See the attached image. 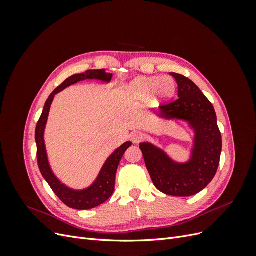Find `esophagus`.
<instances>
[{
  "mask_svg": "<svg viewBox=\"0 0 256 256\" xmlns=\"http://www.w3.org/2000/svg\"><path fill=\"white\" fill-rule=\"evenodd\" d=\"M143 138H144V134L142 132H140V131H132L130 134L131 141H132L134 143H138L140 141H142Z\"/></svg>",
  "mask_w": 256,
  "mask_h": 256,
  "instance_id": "34e87169",
  "label": "esophagus"
}]
</instances>
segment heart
<instances>
[{
  "label": "heart",
  "instance_id": "heart-1",
  "mask_svg": "<svg viewBox=\"0 0 256 256\" xmlns=\"http://www.w3.org/2000/svg\"><path fill=\"white\" fill-rule=\"evenodd\" d=\"M176 84L171 76H141L131 82L129 92L138 98L146 97L152 92V100L161 102L173 96Z\"/></svg>",
  "mask_w": 256,
  "mask_h": 256
}]
</instances>
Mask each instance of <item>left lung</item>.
<instances>
[{"instance_id": "obj_1", "label": "left lung", "mask_w": 256, "mask_h": 256, "mask_svg": "<svg viewBox=\"0 0 256 256\" xmlns=\"http://www.w3.org/2000/svg\"><path fill=\"white\" fill-rule=\"evenodd\" d=\"M178 85V98L159 108L158 115L166 120H182L196 132L191 158L177 164L158 147L141 143L144 161L159 191L173 196H194L212 180L219 166L222 138L212 102L184 76L171 72Z\"/></svg>"}]
</instances>
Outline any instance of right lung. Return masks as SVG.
Instances as JSON below:
<instances>
[{
  "mask_svg": "<svg viewBox=\"0 0 256 256\" xmlns=\"http://www.w3.org/2000/svg\"><path fill=\"white\" fill-rule=\"evenodd\" d=\"M86 79H96L104 82H110L112 79V74L106 72L104 69H94V70H86L84 74H74L72 76H69L68 79H66L60 86H58L52 92V94L47 99L40 118L37 122L35 131V140L37 144V162L42 175L44 176V180H47L53 192L58 196L62 202L68 207L74 209H80V210H85V209L97 207L100 204L104 203L106 200L110 198L114 191L115 176L120 164V161L122 158L124 154H125L128 147H130L131 144H132L131 142H126L120 147H118V148L108 158L94 184H92L90 187L84 190L78 191L66 187V186L64 184H62L58 180L56 176L53 174L52 170L49 166L47 150H46V145L44 140V128L48 120L51 104L53 102L54 96H56L58 92L65 90L68 86H70L72 84H76Z\"/></svg>",
  "mask_w": 256,
  "mask_h": 256,
  "instance_id": "1",
  "label": "right lung"
}]
</instances>
